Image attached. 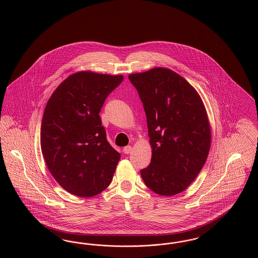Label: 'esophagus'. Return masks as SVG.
Segmentation results:
<instances>
[{
	"mask_svg": "<svg viewBox=\"0 0 258 258\" xmlns=\"http://www.w3.org/2000/svg\"><path fill=\"white\" fill-rule=\"evenodd\" d=\"M132 151H133V147H132V146H125V147L123 149V153H124V154H126V155L131 154V153H132Z\"/></svg>",
	"mask_w": 258,
	"mask_h": 258,
	"instance_id": "esophagus-1",
	"label": "esophagus"
}]
</instances>
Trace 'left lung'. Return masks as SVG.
Returning <instances> with one entry per match:
<instances>
[{
  "label": "left lung",
  "mask_w": 258,
  "mask_h": 258,
  "mask_svg": "<svg viewBox=\"0 0 258 258\" xmlns=\"http://www.w3.org/2000/svg\"><path fill=\"white\" fill-rule=\"evenodd\" d=\"M147 117L152 160L141 177L154 192L172 197L192 183L207 160L211 127L197 90L169 69L128 75Z\"/></svg>",
  "instance_id": "1"
}]
</instances>
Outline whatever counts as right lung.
<instances>
[{
    "mask_svg": "<svg viewBox=\"0 0 258 258\" xmlns=\"http://www.w3.org/2000/svg\"><path fill=\"white\" fill-rule=\"evenodd\" d=\"M123 79V75L75 73L57 87L45 106L41 152L54 179L74 196L95 197L112 181L121 155L108 143L99 112Z\"/></svg>",
    "mask_w": 258,
    "mask_h": 258,
    "instance_id": "1",
    "label": "right lung"
}]
</instances>
